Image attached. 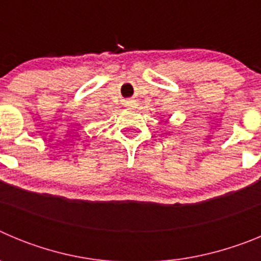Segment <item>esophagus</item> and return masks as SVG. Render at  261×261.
<instances>
[{"label": "esophagus", "mask_w": 261, "mask_h": 261, "mask_svg": "<svg viewBox=\"0 0 261 261\" xmlns=\"http://www.w3.org/2000/svg\"><path fill=\"white\" fill-rule=\"evenodd\" d=\"M133 106H135V105H133V102H128V103H126V107H133Z\"/></svg>", "instance_id": "1"}]
</instances>
